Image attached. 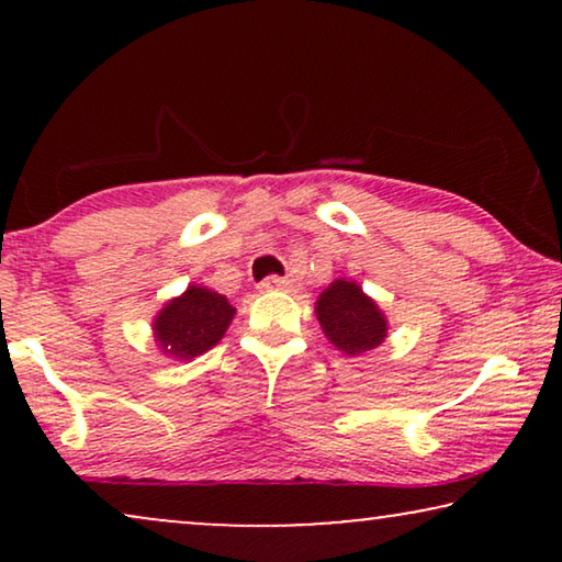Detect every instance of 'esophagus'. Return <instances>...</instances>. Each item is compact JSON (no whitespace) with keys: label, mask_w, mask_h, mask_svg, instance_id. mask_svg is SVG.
Returning <instances> with one entry per match:
<instances>
[{"label":"esophagus","mask_w":562,"mask_h":562,"mask_svg":"<svg viewBox=\"0 0 562 562\" xmlns=\"http://www.w3.org/2000/svg\"><path fill=\"white\" fill-rule=\"evenodd\" d=\"M291 281L283 279V276H268V279L260 281V289L263 291H281V289H289Z\"/></svg>","instance_id":"1"}]
</instances>
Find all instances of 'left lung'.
<instances>
[{
	"label": "left lung",
	"mask_w": 562,
	"mask_h": 562,
	"mask_svg": "<svg viewBox=\"0 0 562 562\" xmlns=\"http://www.w3.org/2000/svg\"><path fill=\"white\" fill-rule=\"evenodd\" d=\"M322 333L342 356H363L379 348L389 335V319L379 304L356 281L337 279L317 299Z\"/></svg>",
	"instance_id": "obj_1"
}]
</instances>
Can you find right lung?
Masks as SVG:
<instances>
[{
    "label": "right lung",
    "instance_id": "right-lung-1",
    "mask_svg": "<svg viewBox=\"0 0 562 562\" xmlns=\"http://www.w3.org/2000/svg\"><path fill=\"white\" fill-rule=\"evenodd\" d=\"M235 306L217 291L189 286L168 302L153 322V337L164 356L194 360L225 337Z\"/></svg>",
    "mask_w": 562,
    "mask_h": 562
}]
</instances>
